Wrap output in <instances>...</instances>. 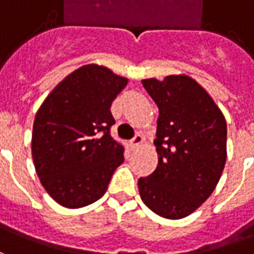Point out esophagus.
<instances>
[{"label":"esophagus","instance_id":"obj_1","mask_svg":"<svg viewBox=\"0 0 254 254\" xmlns=\"http://www.w3.org/2000/svg\"><path fill=\"white\" fill-rule=\"evenodd\" d=\"M143 141H144V137L137 133V134L130 140V147H132V148H137V147H140V145L143 144Z\"/></svg>","mask_w":254,"mask_h":254}]
</instances>
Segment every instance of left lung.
<instances>
[{"label":"left lung","mask_w":254,"mask_h":254,"mask_svg":"<svg viewBox=\"0 0 254 254\" xmlns=\"http://www.w3.org/2000/svg\"><path fill=\"white\" fill-rule=\"evenodd\" d=\"M141 84L159 110L157 169L139 179L147 206L165 219H183L216 189L227 159L226 118L195 79L169 75Z\"/></svg>","instance_id":"8db88e82"}]
</instances>
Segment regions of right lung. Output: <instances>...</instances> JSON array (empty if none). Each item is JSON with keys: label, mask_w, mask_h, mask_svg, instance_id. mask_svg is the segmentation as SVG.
Instances as JSON below:
<instances>
[{"label": "right lung", "mask_w": 254, "mask_h": 254, "mask_svg": "<svg viewBox=\"0 0 254 254\" xmlns=\"http://www.w3.org/2000/svg\"><path fill=\"white\" fill-rule=\"evenodd\" d=\"M127 84L104 65L72 71L41 104L33 127L31 151L37 175L59 205L82 207L100 199L124 145L110 134V107Z\"/></svg>", "instance_id": "right-lung-1"}]
</instances>
